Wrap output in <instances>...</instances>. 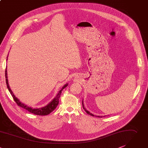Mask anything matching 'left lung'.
<instances>
[{
  "label": "left lung",
  "instance_id": "obj_1",
  "mask_svg": "<svg viewBox=\"0 0 148 148\" xmlns=\"http://www.w3.org/2000/svg\"><path fill=\"white\" fill-rule=\"evenodd\" d=\"M82 106H83V110L86 112V113L87 114H89V115H92V116H95V115H94L93 114H92V113H90L89 111H88L85 108H84V105H83V101H82ZM97 116V117H102L101 116Z\"/></svg>",
  "mask_w": 148,
  "mask_h": 148
}]
</instances>
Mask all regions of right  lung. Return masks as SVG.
<instances>
[{
    "label": "right lung",
    "mask_w": 148,
    "mask_h": 148,
    "mask_svg": "<svg viewBox=\"0 0 148 148\" xmlns=\"http://www.w3.org/2000/svg\"><path fill=\"white\" fill-rule=\"evenodd\" d=\"M5 77H6V84H7V87H8V90L10 92L11 95L12 96V97L13 98V100L17 103V104L18 106H20V107L23 108L24 109L27 110L29 112L33 113V114H34L35 115H48L49 114H50L51 112H52L56 108V107L58 105L59 100H60V97L61 96V95L62 90L64 89L65 87H66L68 86V84H65L61 88V90L60 92H59V93H58V95H56L55 98L53 99V100L51 103H49L47 106H45L44 107H42V108H33L32 107H29L27 106V105H25L23 103H21L19 101V100L18 99H17L15 97V96L14 95V94L13 93L12 91L11 90L10 88V87L9 86V84H8V80L7 70H6V71H5Z\"/></svg>",
    "instance_id": "right-lung-1"
}]
</instances>
